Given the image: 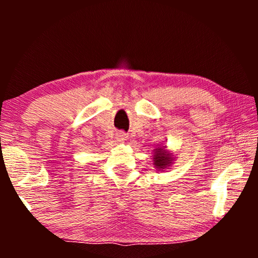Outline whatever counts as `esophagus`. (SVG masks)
<instances>
[{"mask_svg": "<svg viewBox=\"0 0 258 258\" xmlns=\"http://www.w3.org/2000/svg\"><path fill=\"white\" fill-rule=\"evenodd\" d=\"M116 139L119 141H124L126 139V134L124 132H117L116 133Z\"/></svg>", "mask_w": 258, "mask_h": 258, "instance_id": "1", "label": "esophagus"}]
</instances>
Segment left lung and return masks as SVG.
<instances>
[{
    "label": "left lung",
    "instance_id": "obj_1",
    "mask_svg": "<svg viewBox=\"0 0 258 258\" xmlns=\"http://www.w3.org/2000/svg\"><path fill=\"white\" fill-rule=\"evenodd\" d=\"M154 161H155V165H156L158 169H163L169 164L170 156H169L168 154H165V151L163 149H157L156 155H155L154 157Z\"/></svg>",
    "mask_w": 258,
    "mask_h": 258
}]
</instances>
